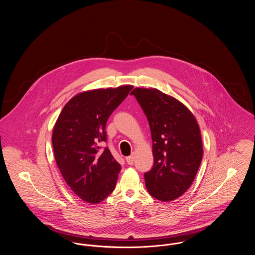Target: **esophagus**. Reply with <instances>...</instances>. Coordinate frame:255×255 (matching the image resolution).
Wrapping results in <instances>:
<instances>
[{
  "mask_svg": "<svg viewBox=\"0 0 255 255\" xmlns=\"http://www.w3.org/2000/svg\"><path fill=\"white\" fill-rule=\"evenodd\" d=\"M126 161H127V163L128 164H130V165H132L133 163V155H131V156H129V157H127L126 158Z\"/></svg>",
  "mask_w": 255,
  "mask_h": 255,
  "instance_id": "obj_1",
  "label": "esophagus"
}]
</instances>
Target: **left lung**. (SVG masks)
I'll return each mask as SVG.
<instances>
[{"mask_svg":"<svg viewBox=\"0 0 255 255\" xmlns=\"http://www.w3.org/2000/svg\"><path fill=\"white\" fill-rule=\"evenodd\" d=\"M131 95L144 112L153 141L154 165L144 173L149 194L162 202L182 196L192 184L203 158L201 132L191 112L156 89Z\"/></svg>","mask_w":255,"mask_h":255,"instance_id":"1","label":"left lung"}]
</instances>
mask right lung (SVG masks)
<instances>
[{
    "mask_svg": "<svg viewBox=\"0 0 255 255\" xmlns=\"http://www.w3.org/2000/svg\"><path fill=\"white\" fill-rule=\"evenodd\" d=\"M133 89H99L73 97L54 125L52 147L57 166L74 194L98 204L115 189L122 169L107 147L106 123Z\"/></svg>",
    "mask_w": 255,
    "mask_h": 255,
    "instance_id": "right-lung-1",
    "label": "right lung"
}]
</instances>
